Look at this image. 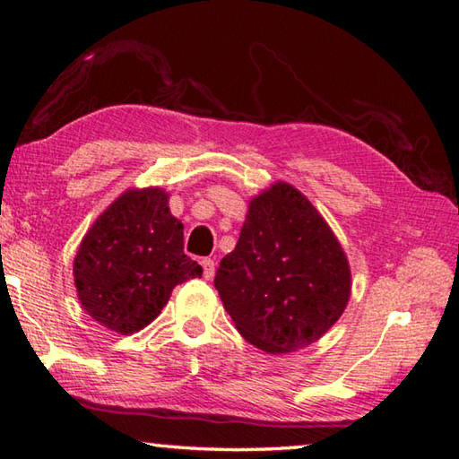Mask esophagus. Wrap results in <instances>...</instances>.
I'll list each match as a JSON object with an SVG mask.
<instances>
[{"label": "esophagus", "instance_id": "obj_1", "mask_svg": "<svg viewBox=\"0 0 459 459\" xmlns=\"http://www.w3.org/2000/svg\"><path fill=\"white\" fill-rule=\"evenodd\" d=\"M202 269H204V277L206 279H212L214 277V261L212 259H202Z\"/></svg>", "mask_w": 459, "mask_h": 459}]
</instances>
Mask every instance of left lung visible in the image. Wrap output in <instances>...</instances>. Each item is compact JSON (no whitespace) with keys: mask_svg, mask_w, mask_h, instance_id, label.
<instances>
[{"mask_svg":"<svg viewBox=\"0 0 459 459\" xmlns=\"http://www.w3.org/2000/svg\"><path fill=\"white\" fill-rule=\"evenodd\" d=\"M214 287L240 336L269 354L320 340L346 309L351 267L328 222L279 182L251 200Z\"/></svg>","mask_w":459,"mask_h":459,"instance_id":"1","label":"left lung"}]
</instances>
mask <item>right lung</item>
Segmentation results:
<instances>
[{
	"mask_svg": "<svg viewBox=\"0 0 459 459\" xmlns=\"http://www.w3.org/2000/svg\"><path fill=\"white\" fill-rule=\"evenodd\" d=\"M202 277L184 253V224L160 188L129 190L99 216L74 257L82 307L105 328L134 333L153 322L176 285Z\"/></svg>",
	"mask_w": 459,
	"mask_h": 459,
	"instance_id": "right-lung-1",
	"label": "right lung"
}]
</instances>
